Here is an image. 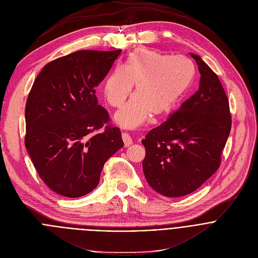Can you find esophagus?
<instances>
[{"mask_svg":"<svg viewBox=\"0 0 258 258\" xmlns=\"http://www.w3.org/2000/svg\"><path fill=\"white\" fill-rule=\"evenodd\" d=\"M122 139H123V141H124L125 147H127V146H129V145L132 144V139H131V137L129 136L128 133L123 132V133H122Z\"/></svg>","mask_w":258,"mask_h":258,"instance_id":"1","label":"esophagus"}]
</instances>
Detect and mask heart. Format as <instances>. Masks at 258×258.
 <instances>
[{
    "mask_svg": "<svg viewBox=\"0 0 258 258\" xmlns=\"http://www.w3.org/2000/svg\"><path fill=\"white\" fill-rule=\"evenodd\" d=\"M193 77L194 66L189 59L137 48L122 67L108 76L102 92L111 107L120 108L135 86V97L115 115L120 126L133 129L149 115L152 118L170 115L188 91Z\"/></svg>",
    "mask_w": 258,
    "mask_h": 258,
    "instance_id": "obj_1",
    "label": "heart"
}]
</instances>
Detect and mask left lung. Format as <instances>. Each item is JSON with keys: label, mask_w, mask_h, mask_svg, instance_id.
I'll use <instances>...</instances> for the list:
<instances>
[{"label": "left lung", "mask_w": 258, "mask_h": 258, "mask_svg": "<svg viewBox=\"0 0 258 258\" xmlns=\"http://www.w3.org/2000/svg\"><path fill=\"white\" fill-rule=\"evenodd\" d=\"M189 54L200 73L198 90L141 141L145 179L167 197L190 194L215 174L232 125L218 75L198 55Z\"/></svg>", "instance_id": "left-lung-1"}]
</instances>
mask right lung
Here are the masks:
<instances>
[{
	"label": "right lung",
	"instance_id": "1",
	"mask_svg": "<svg viewBox=\"0 0 258 258\" xmlns=\"http://www.w3.org/2000/svg\"><path fill=\"white\" fill-rule=\"evenodd\" d=\"M121 51H75L46 64L33 82L25 146L39 177L60 195L91 192L105 163L124 146L118 127L97 132L110 118L95 95Z\"/></svg>",
	"mask_w": 258,
	"mask_h": 258
}]
</instances>
